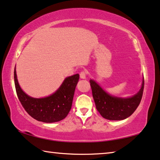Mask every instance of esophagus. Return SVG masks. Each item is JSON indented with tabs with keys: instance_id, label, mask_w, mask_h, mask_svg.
<instances>
[{
	"instance_id": "esophagus-1",
	"label": "esophagus",
	"mask_w": 160,
	"mask_h": 160,
	"mask_svg": "<svg viewBox=\"0 0 160 160\" xmlns=\"http://www.w3.org/2000/svg\"><path fill=\"white\" fill-rule=\"evenodd\" d=\"M86 71H82V72L80 73V77L81 79H85V78H86Z\"/></svg>"
}]
</instances>
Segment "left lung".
Returning <instances> with one entry per match:
<instances>
[{"label":"left lung","instance_id":"8db88e82","mask_svg":"<svg viewBox=\"0 0 160 160\" xmlns=\"http://www.w3.org/2000/svg\"><path fill=\"white\" fill-rule=\"evenodd\" d=\"M95 106L104 118L112 121L123 120L129 117L141 102L144 80L137 94L128 98H119L108 94L93 80H90Z\"/></svg>","mask_w":160,"mask_h":160}]
</instances>
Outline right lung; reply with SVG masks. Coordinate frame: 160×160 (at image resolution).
<instances>
[{
  "label": "right lung",
  "mask_w": 160,
  "mask_h": 160,
  "mask_svg": "<svg viewBox=\"0 0 160 160\" xmlns=\"http://www.w3.org/2000/svg\"><path fill=\"white\" fill-rule=\"evenodd\" d=\"M79 78V74L66 78L54 93L42 98H35L28 96L21 89L18 82L16 68L14 69V82L18 100L32 118L44 123L57 122L68 116L72 107Z\"/></svg>",
  "instance_id": "1"
}]
</instances>
